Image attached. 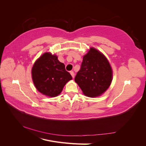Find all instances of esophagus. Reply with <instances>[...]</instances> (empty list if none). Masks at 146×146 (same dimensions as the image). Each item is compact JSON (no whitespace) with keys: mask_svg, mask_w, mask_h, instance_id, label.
<instances>
[{"mask_svg":"<svg viewBox=\"0 0 146 146\" xmlns=\"http://www.w3.org/2000/svg\"><path fill=\"white\" fill-rule=\"evenodd\" d=\"M70 75H71V76H72V78H74L75 74H74V71H70Z\"/></svg>","mask_w":146,"mask_h":146,"instance_id":"1","label":"esophagus"}]
</instances>
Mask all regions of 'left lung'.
I'll use <instances>...</instances> for the list:
<instances>
[{
    "instance_id": "obj_1",
    "label": "left lung",
    "mask_w": 146,
    "mask_h": 146,
    "mask_svg": "<svg viewBox=\"0 0 146 146\" xmlns=\"http://www.w3.org/2000/svg\"><path fill=\"white\" fill-rule=\"evenodd\" d=\"M112 70L105 56L91 48L83 56L76 82L86 96H99L107 90L112 81Z\"/></svg>"
}]
</instances>
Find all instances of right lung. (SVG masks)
Instances as JSON below:
<instances>
[{
	"instance_id": "right-lung-1",
	"label": "right lung",
	"mask_w": 146,
	"mask_h": 146,
	"mask_svg": "<svg viewBox=\"0 0 146 146\" xmlns=\"http://www.w3.org/2000/svg\"><path fill=\"white\" fill-rule=\"evenodd\" d=\"M32 74L36 89L49 97L60 94L66 83L72 79L64 64L60 62L56 55L47 52L35 62Z\"/></svg>"
}]
</instances>
